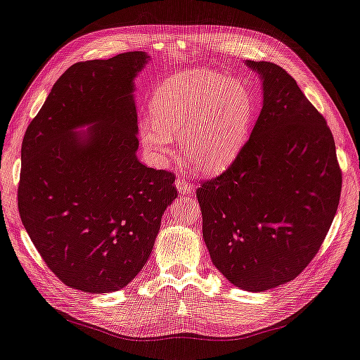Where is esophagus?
<instances>
[{"label": "esophagus", "instance_id": "esophagus-1", "mask_svg": "<svg viewBox=\"0 0 360 360\" xmlns=\"http://www.w3.org/2000/svg\"><path fill=\"white\" fill-rule=\"evenodd\" d=\"M175 185H176V188H178L179 194H184V195H188V194H191V193L195 190L194 184L190 182V181H186V179L182 178V176H178V178L175 179Z\"/></svg>", "mask_w": 360, "mask_h": 360}]
</instances>
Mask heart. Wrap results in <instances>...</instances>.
Masks as SVG:
<instances>
[{
    "label": "heart",
    "mask_w": 360,
    "mask_h": 360,
    "mask_svg": "<svg viewBox=\"0 0 360 360\" xmlns=\"http://www.w3.org/2000/svg\"><path fill=\"white\" fill-rule=\"evenodd\" d=\"M255 103L238 81L213 72L185 70L154 92L151 119L139 127L146 150L155 159L170 153L174 135L184 134L186 158L202 172L229 166L252 128Z\"/></svg>",
    "instance_id": "1"
}]
</instances>
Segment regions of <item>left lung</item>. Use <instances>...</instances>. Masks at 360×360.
Here are the masks:
<instances>
[{
	"label": "left lung",
	"mask_w": 360,
	"mask_h": 360,
	"mask_svg": "<svg viewBox=\"0 0 360 360\" xmlns=\"http://www.w3.org/2000/svg\"><path fill=\"white\" fill-rule=\"evenodd\" d=\"M263 105L231 166L197 188L202 238L231 284L262 292L290 283L315 257L335 216L341 170L323 116L292 77L269 61Z\"/></svg>",
	"instance_id": "8db88e82"
}]
</instances>
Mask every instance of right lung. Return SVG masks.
<instances>
[{
	"label": "right lung",
	"instance_id": "1",
	"mask_svg": "<svg viewBox=\"0 0 360 360\" xmlns=\"http://www.w3.org/2000/svg\"><path fill=\"white\" fill-rule=\"evenodd\" d=\"M148 58L131 51L70 66L26 129L20 219L46 266L70 288L127 287L178 197L172 172L136 159L134 79Z\"/></svg>",
	"mask_w": 360,
	"mask_h": 360
}]
</instances>
